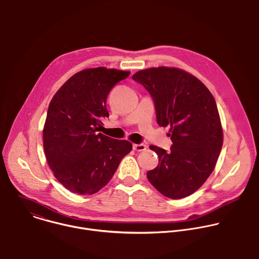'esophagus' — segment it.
I'll return each instance as SVG.
<instances>
[{"label": "esophagus", "instance_id": "esophagus-1", "mask_svg": "<svg viewBox=\"0 0 259 259\" xmlns=\"http://www.w3.org/2000/svg\"><path fill=\"white\" fill-rule=\"evenodd\" d=\"M133 150L137 152H143L146 150V145L144 143H139V144H133Z\"/></svg>", "mask_w": 259, "mask_h": 259}]
</instances>
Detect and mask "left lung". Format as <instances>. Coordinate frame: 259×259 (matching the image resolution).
<instances>
[{"instance_id":"obj_1","label":"left lung","mask_w":259,"mask_h":259,"mask_svg":"<svg viewBox=\"0 0 259 259\" xmlns=\"http://www.w3.org/2000/svg\"><path fill=\"white\" fill-rule=\"evenodd\" d=\"M132 79L153 97L157 122L170 127L173 143L169 152L150 146L159 164L147 171V179L167 198L188 197L210 176L223 147L224 132L215 99L199 79L176 67L142 69Z\"/></svg>"}]
</instances>
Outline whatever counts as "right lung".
Returning <instances> with one entry per match:
<instances>
[{"instance_id":"obj_1","label":"right lung","mask_w":259,"mask_h":259,"mask_svg":"<svg viewBox=\"0 0 259 259\" xmlns=\"http://www.w3.org/2000/svg\"><path fill=\"white\" fill-rule=\"evenodd\" d=\"M130 71L95 67L77 72L53 96L43 129L44 152L56 179L73 194L93 195L132 151L127 140L99 133L109 91Z\"/></svg>"}]
</instances>
